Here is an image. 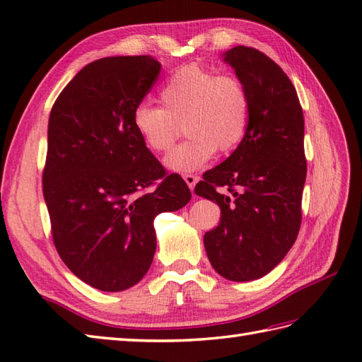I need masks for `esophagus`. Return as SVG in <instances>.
Instances as JSON below:
<instances>
[{"mask_svg": "<svg viewBox=\"0 0 362 362\" xmlns=\"http://www.w3.org/2000/svg\"><path fill=\"white\" fill-rule=\"evenodd\" d=\"M183 180L187 182V185L189 187V189L193 191L194 187H196L197 180H199V177H197V175H193V174H187V175H183Z\"/></svg>", "mask_w": 362, "mask_h": 362, "instance_id": "obj_1", "label": "esophagus"}]
</instances>
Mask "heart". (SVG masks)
<instances>
[{
    "label": "heart",
    "mask_w": 362,
    "mask_h": 362,
    "mask_svg": "<svg viewBox=\"0 0 362 362\" xmlns=\"http://www.w3.org/2000/svg\"><path fill=\"white\" fill-rule=\"evenodd\" d=\"M161 107L138 104L132 126L149 151L171 149L179 124H185L188 140L165 157L173 173L197 171L214 157L216 149H235L249 124L250 99L243 82L201 65L177 70L160 91Z\"/></svg>",
    "instance_id": "heart-1"
}]
</instances>
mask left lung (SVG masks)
I'll return each mask as SVG.
<instances>
[{
	"instance_id": "1",
	"label": "left lung",
	"mask_w": 362,
	"mask_h": 362,
	"mask_svg": "<svg viewBox=\"0 0 362 362\" xmlns=\"http://www.w3.org/2000/svg\"><path fill=\"white\" fill-rule=\"evenodd\" d=\"M250 99L249 124L232 156L204 174L196 194L214 201L221 222L204 236L211 266L232 281L269 274L296 243L306 179L305 122L297 91L266 54H222Z\"/></svg>"
}]
</instances>
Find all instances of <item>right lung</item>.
I'll use <instances>...</instances> for the list:
<instances>
[{
    "label": "right lung",
    "mask_w": 362,
    "mask_h": 362,
    "mask_svg": "<svg viewBox=\"0 0 362 362\" xmlns=\"http://www.w3.org/2000/svg\"><path fill=\"white\" fill-rule=\"evenodd\" d=\"M160 68L151 56L95 60L49 113L43 196L54 245L66 267L99 291L140 281L157 247L153 219L191 199L182 177L168 175L132 126Z\"/></svg>",
    "instance_id": "right-lung-1"
}]
</instances>
